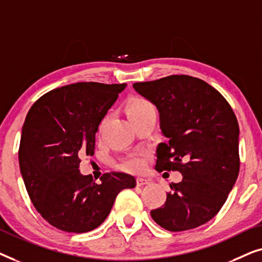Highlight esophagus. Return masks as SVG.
Here are the masks:
<instances>
[{
  "mask_svg": "<svg viewBox=\"0 0 262 262\" xmlns=\"http://www.w3.org/2000/svg\"><path fill=\"white\" fill-rule=\"evenodd\" d=\"M136 184H137V186L139 187V186L150 184V180H148V179H144V178H137V180H136Z\"/></svg>",
  "mask_w": 262,
  "mask_h": 262,
  "instance_id": "34e87169",
  "label": "esophagus"
}]
</instances>
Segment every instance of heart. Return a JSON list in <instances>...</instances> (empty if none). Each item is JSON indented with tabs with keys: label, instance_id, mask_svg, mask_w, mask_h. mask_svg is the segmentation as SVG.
I'll return each instance as SVG.
<instances>
[{
	"label": "heart",
	"instance_id": "heart-1",
	"mask_svg": "<svg viewBox=\"0 0 262 262\" xmlns=\"http://www.w3.org/2000/svg\"><path fill=\"white\" fill-rule=\"evenodd\" d=\"M150 111H155V107H154L152 103L150 102L148 99L143 98V96H134V98H131L126 103V113L130 120L132 118L142 116V114L150 112ZM106 121L107 117H103L99 124V132H101L103 130ZM121 167H123L124 169L130 171H139L143 169V167H144V161H143L141 156L134 155L125 160L124 162L121 163Z\"/></svg>",
	"mask_w": 262,
	"mask_h": 262
}]
</instances>
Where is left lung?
I'll list each match as a JSON object with an SVG mask.
<instances>
[{
    "label": "left lung",
    "instance_id": "obj_1",
    "mask_svg": "<svg viewBox=\"0 0 262 262\" xmlns=\"http://www.w3.org/2000/svg\"><path fill=\"white\" fill-rule=\"evenodd\" d=\"M160 112L168 138L156 149L157 171H180L170 184L152 220L169 231L194 229L216 216L234 187L239 171L238 123L231 106L217 89L200 78L170 75L134 83Z\"/></svg>",
    "mask_w": 262,
    "mask_h": 262
}]
</instances>
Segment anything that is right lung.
Masks as SVG:
<instances>
[{"label":"right lung","mask_w":262,"mask_h":262,"mask_svg":"<svg viewBox=\"0 0 262 262\" xmlns=\"http://www.w3.org/2000/svg\"><path fill=\"white\" fill-rule=\"evenodd\" d=\"M126 83L77 82L52 89L28 111L21 134L19 164L35 210L67 232L91 231L106 220L118 193L136 179L120 171L99 182L82 175L81 155H94L100 121Z\"/></svg>","instance_id":"1"}]
</instances>
